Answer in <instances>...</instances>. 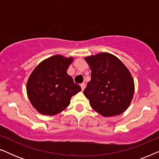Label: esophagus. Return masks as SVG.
Here are the masks:
<instances>
[{
  "instance_id": "34e87169",
  "label": "esophagus",
  "mask_w": 159,
  "mask_h": 159,
  "mask_svg": "<svg viewBox=\"0 0 159 159\" xmlns=\"http://www.w3.org/2000/svg\"><path fill=\"white\" fill-rule=\"evenodd\" d=\"M80 87H81L82 90L83 91V90H84V88H85V84H84V83H82L81 84H80Z\"/></svg>"
}]
</instances>
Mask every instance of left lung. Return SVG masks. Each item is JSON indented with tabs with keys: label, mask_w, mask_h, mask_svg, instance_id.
<instances>
[{
	"label": "left lung",
	"mask_w": 159,
	"mask_h": 159,
	"mask_svg": "<svg viewBox=\"0 0 159 159\" xmlns=\"http://www.w3.org/2000/svg\"><path fill=\"white\" fill-rule=\"evenodd\" d=\"M84 60L91 69V80L84 94L90 106L103 116L120 115L129 107L134 95L131 74L116 56L100 53Z\"/></svg>",
	"instance_id": "1"
}]
</instances>
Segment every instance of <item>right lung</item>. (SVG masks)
Listing matches in <instances>:
<instances>
[{"label": "right lung", "mask_w": 159, "mask_h": 159, "mask_svg": "<svg viewBox=\"0 0 159 159\" xmlns=\"http://www.w3.org/2000/svg\"><path fill=\"white\" fill-rule=\"evenodd\" d=\"M73 57L55 55L37 66L27 83L28 98L43 115L53 116L68 107L71 98L81 91L66 71Z\"/></svg>", "instance_id": "obj_1"}]
</instances>
